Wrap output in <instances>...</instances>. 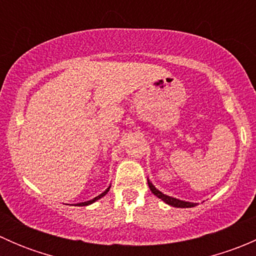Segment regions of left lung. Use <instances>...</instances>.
Segmentation results:
<instances>
[{
    "label": "left lung",
    "mask_w": 256,
    "mask_h": 256,
    "mask_svg": "<svg viewBox=\"0 0 256 256\" xmlns=\"http://www.w3.org/2000/svg\"><path fill=\"white\" fill-rule=\"evenodd\" d=\"M147 182H148V187H150V190H151V192L154 193V194L156 196V197H158L160 200H164V203H167V204L172 206V207H176V208H192V207H194V206H197V203L184 202V200H177V198L170 197V196L164 194V193L160 192V190H157V188L154 187V186L152 184V183L150 182L148 180H147Z\"/></svg>",
    "instance_id": "obj_1"
}]
</instances>
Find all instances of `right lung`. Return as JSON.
<instances>
[{"label":"right lung","mask_w":256,"mask_h":256,"mask_svg":"<svg viewBox=\"0 0 256 256\" xmlns=\"http://www.w3.org/2000/svg\"><path fill=\"white\" fill-rule=\"evenodd\" d=\"M109 190H110V187H109V188H106V190H105V192H102V194H99V196H98V197L92 198V200H86V202H82V203H78V204H76V206H79V207H82V206H89V204H92V203L96 202L98 200H100V198H102V197H104V196L108 192H109Z\"/></svg>","instance_id":"right-lung-1"}]
</instances>
